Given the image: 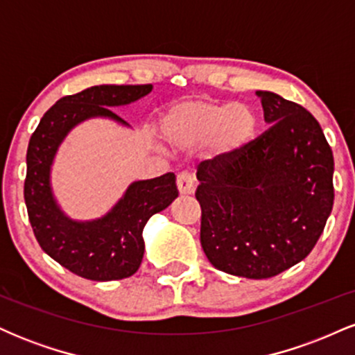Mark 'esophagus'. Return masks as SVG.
<instances>
[{
  "mask_svg": "<svg viewBox=\"0 0 355 355\" xmlns=\"http://www.w3.org/2000/svg\"><path fill=\"white\" fill-rule=\"evenodd\" d=\"M177 187L182 195L193 193V177L190 172H182L177 175Z\"/></svg>",
  "mask_w": 355,
  "mask_h": 355,
  "instance_id": "obj_1",
  "label": "esophagus"
}]
</instances>
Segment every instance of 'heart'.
<instances>
[{
  "instance_id": "1",
  "label": "heart",
  "mask_w": 355,
  "mask_h": 355,
  "mask_svg": "<svg viewBox=\"0 0 355 355\" xmlns=\"http://www.w3.org/2000/svg\"><path fill=\"white\" fill-rule=\"evenodd\" d=\"M255 132V115L242 103L187 100L173 105L164 118V133L178 146L203 144L214 138L220 153L242 148Z\"/></svg>"
}]
</instances>
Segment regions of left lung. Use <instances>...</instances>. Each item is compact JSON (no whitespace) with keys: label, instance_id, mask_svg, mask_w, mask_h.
Returning <instances> with one entry per match:
<instances>
[{"label":"left lung","instance_id":"1","mask_svg":"<svg viewBox=\"0 0 355 355\" xmlns=\"http://www.w3.org/2000/svg\"><path fill=\"white\" fill-rule=\"evenodd\" d=\"M270 128L198 165L200 243L227 274L268 279L312 252L334 205V157L319 121L272 92H257Z\"/></svg>","mask_w":355,"mask_h":355}]
</instances>
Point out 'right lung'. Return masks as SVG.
Returning <instances> with one entry per match:
<instances>
[{
    "instance_id": "right-lung-1",
    "label": "right lung",
    "mask_w": 355,
    "mask_h": 355,
    "mask_svg": "<svg viewBox=\"0 0 355 355\" xmlns=\"http://www.w3.org/2000/svg\"><path fill=\"white\" fill-rule=\"evenodd\" d=\"M152 85H100L63 96L44 113L26 152L24 202L40 247L60 266L88 280H120L133 275L144 259V227L178 197L175 175L133 182L105 217L76 222L61 211L51 191L50 172L68 132L88 118H112L121 107L152 92Z\"/></svg>"
}]
</instances>
